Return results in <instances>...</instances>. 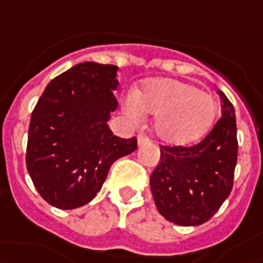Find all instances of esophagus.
<instances>
[{
    "mask_svg": "<svg viewBox=\"0 0 263 263\" xmlns=\"http://www.w3.org/2000/svg\"><path fill=\"white\" fill-rule=\"evenodd\" d=\"M145 144H149V140L147 137H144V135H140L138 137V145H145Z\"/></svg>",
    "mask_w": 263,
    "mask_h": 263,
    "instance_id": "34e87169",
    "label": "esophagus"
}]
</instances>
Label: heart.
<instances>
[{"label": "heart", "instance_id": "1", "mask_svg": "<svg viewBox=\"0 0 263 263\" xmlns=\"http://www.w3.org/2000/svg\"><path fill=\"white\" fill-rule=\"evenodd\" d=\"M125 110L135 121L154 115L153 131L172 145H185L202 138L211 128L217 103L214 97L189 83L173 78L147 80L126 96Z\"/></svg>", "mask_w": 263, "mask_h": 263}]
</instances>
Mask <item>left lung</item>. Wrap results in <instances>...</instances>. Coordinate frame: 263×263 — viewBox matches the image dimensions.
Returning a JSON list of instances; mask_svg holds the SVG:
<instances>
[{"instance_id": "obj_1", "label": "left lung", "mask_w": 263, "mask_h": 263, "mask_svg": "<svg viewBox=\"0 0 263 263\" xmlns=\"http://www.w3.org/2000/svg\"><path fill=\"white\" fill-rule=\"evenodd\" d=\"M221 118L199 144L163 147L149 186L159 213L179 226H199L220 210L237 163L234 107L222 91Z\"/></svg>"}]
</instances>
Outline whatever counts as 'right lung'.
I'll return each mask as SVG.
<instances>
[{"instance_id":"1","label":"right lung","mask_w":263,"mask_h":263,"mask_svg":"<svg viewBox=\"0 0 263 263\" xmlns=\"http://www.w3.org/2000/svg\"><path fill=\"white\" fill-rule=\"evenodd\" d=\"M118 67L83 62L53 78L29 126L26 164L33 185L52 206L74 210L102 189L109 168L137 149V138L114 135Z\"/></svg>"}]
</instances>
